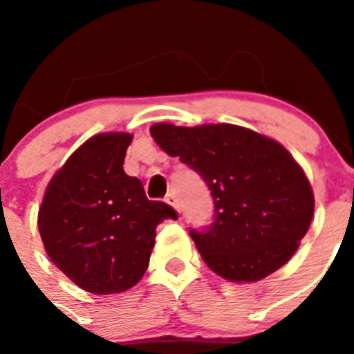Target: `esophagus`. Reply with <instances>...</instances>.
<instances>
[{
    "label": "esophagus",
    "mask_w": 354,
    "mask_h": 354,
    "mask_svg": "<svg viewBox=\"0 0 354 354\" xmlns=\"http://www.w3.org/2000/svg\"><path fill=\"white\" fill-rule=\"evenodd\" d=\"M166 202L169 203V205H173L174 209L178 210V212H180V210H181V209H180V202H178V198L174 197V195H167V197H166Z\"/></svg>",
    "instance_id": "1"
}]
</instances>
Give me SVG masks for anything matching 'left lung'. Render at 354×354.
<instances>
[{
  "label": "left lung",
  "instance_id": "left-lung-1",
  "mask_svg": "<svg viewBox=\"0 0 354 354\" xmlns=\"http://www.w3.org/2000/svg\"><path fill=\"white\" fill-rule=\"evenodd\" d=\"M151 135L210 190L212 223L190 227L210 270L233 283H255L295 255L315 202L305 173L283 145L234 124L157 123Z\"/></svg>",
  "mask_w": 354,
  "mask_h": 354
}]
</instances>
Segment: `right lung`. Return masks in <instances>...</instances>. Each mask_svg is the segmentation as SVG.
I'll use <instances>...</instances> for the list:
<instances>
[{
	"label": "right lung",
	"mask_w": 354,
	"mask_h": 354,
	"mask_svg": "<svg viewBox=\"0 0 354 354\" xmlns=\"http://www.w3.org/2000/svg\"><path fill=\"white\" fill-rule=\"evenodd\" d=\"M130 133L85 142L55 174L39 209V233L49 259L77 286L95 295L127 291L142 279L156 227L178 219L164 202L149 200L123 160Z\"/></svg>",
	"instance_id": "add662e5"
}]
</instances>
